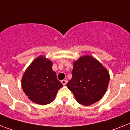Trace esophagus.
Instances as JSON below:
<instances>
[{
	"instance_id": "esophagus-1",
	"label": "esophagus",
	"mask_w": 130,
	"mask_h": 130,
	"mask_svg": "<svg viewBox=\"0 0 130 130\" xmlns=\"http://www.w3.org/2000/svg\"><path fill=\"white\" fill-rule=\"evenodd\" d=\"M66 83H67V80H62V84L63 85L65 86L66 84Z\"/></svg>"
}]
</instances>
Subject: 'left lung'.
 <instances>
[{
  "label": "left lung",
  "instance_id": "obj_1",
  "mask_svg": "<svg viewBox=\"0 0 130 130\" xmlns=\"http://www.w3.org/2000/svg\"><path fill=\"white\" fill-rule=\"evenodd\" d=\"M72 78L66 86L77 102L90 106L101 99L110 81L108 70L94 58L84 56L74 63Z\"/></svg>",
  "mask_w": 130,
  "mask_h": 130
}]
</instances>
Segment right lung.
I'll return each instance as SVG.
<instances>
[{
    "label": "right lung",
    "instance_id": "right-lung-1",
    "mask_svg": "<svg viewBox=\"0 0 130 130\" xmlns=\"http://www.w3.org/2000/svg\"><path fill=\"white\" fill-rule=\"evenodd\" d=\"M52 62L39 56L24 72L22 79L23 91L29 99L38 104L52 102L56 93L63 87L52 69Z\"/></svg>",
    "mask_w": 130,
    "mask_h": 130
}]
</instances>
